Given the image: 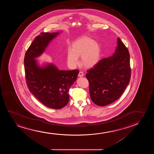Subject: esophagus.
<instances>
[{"label": "esophagus", "mask_w": 154, "mask_h": 154, "mask_svg": "<svg viewBox=\"0 0 154 154\" xmlns=\"http://www.w3.org/2000/svg\"><path fill=\"white\" fill-rule=\"evenodd\" d=\"M83 76H84V73H83V72H82V71L79 72V74H78V76H79V77H82Z\"/></svg>", "instance_id": "obj_1"}]
</instances>
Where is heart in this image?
<instances>
[{
    "label": "heart",
    "instance_id": "1",
    "mask_svg": "<svg viewBox=\"0 0 154 154\" xmlns=\"http://www.w3.org/2000/svg\"><path fill=\"white\" fill-rule=\"evenodd\" d=\"M86 67H93L100 60L101 48L95 40L88 37H82L74 42L67 50V61L69 65L76 67L79 63V56Z\"/></svg>",
    "mask_w": 154,
    "mask_h": 154
}]
</instances>
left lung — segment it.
Here are the masks:
<instances>
[{
  "label": "left lung",
  "mask_w": 154,
  "mask_h": 154,
  "mask_svg": "<svg viewBox=\"0 0 154 154\" xmlns=\"http://www.w3.org/2000/svg\"><path fill=\"white\" fill-rule=\"evenodd\" d=\"M87 72L92 101L100 106L114 103L122 95L131 79L128 49L118 38L113 55L101 59Z\"/></svg>",
  "instance_id": "left-lung-1"
}]
</instances>
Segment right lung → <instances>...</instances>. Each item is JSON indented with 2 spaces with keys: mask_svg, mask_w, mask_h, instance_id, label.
I'll use <instances>...</instances> for the list:
<instances>
[{
  "mask_svg": "<svg viewBox=\"0 0 154 154\" xmlns=\"http://www.w3.org/2000/svg\"><path fill=\"white\" fill-rule=\"evenodd\" d=\"M59 34L41 33L30 45L24 58L26 84L30 92L47 107L55 109L67 105L69 88L77 79L79 70H60L53 63L40 66L36 58Z\"/></svg>",
  "mask_w": 154,
  "mask_h": 154,
  "instance_id": "right-lung-1",
  "label": "right lung"
}]
</instances>
